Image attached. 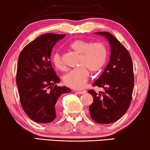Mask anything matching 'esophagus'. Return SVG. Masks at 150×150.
<instances>
[{
    "mask_svg": "<svg viewBox=\"0 0 150 150\" xmlns=\"http://www.w3.org/2000/svg\"><path fill=\"white\" fill-rule=\"evenodd\" d=\"M76 93H79V94H84V93H85L86 92H87V91H85V90H83V91H76Z\"/></svg>",
    "mask_w": 150,
    "mask_h": 150,
    "instance_id": "1",
    "label": "esophagus"
}]
</instances>
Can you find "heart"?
Returning a JSON list of instances; mask_svg holds the SVG:
<instances>
[{
	"label": "heart",
	"instance_id": "b5f03b06",
	"mask_svg": "<svg viewBox=\"0 0 150 150\" xmlns=\"http://www.w3.org/2000/svg\"><path fill=\"white\" fill-rule=\"evenodd\" d=\"M69 48L79 54L78 65L63 76V83L73 89H82L85 87L89 78V70L97 72L104 66L107 59V48L102 42H91L84 40H76L71 42ZM52 61L54 67L60 70H64L65 65L60 53L55 52Z\"/></svg>",
	"mask_w": 150,
	"mask_h": 150
}]
</instances>
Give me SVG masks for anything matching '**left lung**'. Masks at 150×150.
I'll use <instances>...</instances> for the list:
<instances>
[{
	"mask_svg": "<svg viewBox=\"0 0 150 150\" xmlns=\"http://www.w3.org/2000/svg\"><path fill=\"white\" fill-rule=\"evenodd\" d=\"M95 33L108 40L110 57L102 75L93 83L104 91H88L93 98L89 112L96 123L108 124L120 120L130 106L134 88L133 65L130 53L113 35L108 32Z\"/></svg>",
	"mask_w": 150,
	"mask_h": 150,
	"instance_id": "left-lung-1",
	"label": "left lung"
}]
</instances>
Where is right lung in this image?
Listing matches in <instances>:
<instances>
[{"label":"right lung","mask_w":150,"mask_h":150,"mask_svg":"<svg viewBox=\"0 0 150 150\" xmlns=\"http://www.w3.org/2000/svg\"><path fill=\"white\" fill-rule=\"evenodd\" d=\"M66 35L46 33L23 48L18 58L16 84L24 111L34 122H52L57 117L59 97L70 93L67 87H58L60 79L50 61L55 44Z\"/></svg>","instance_id":"obj_1"}]
</instances>
